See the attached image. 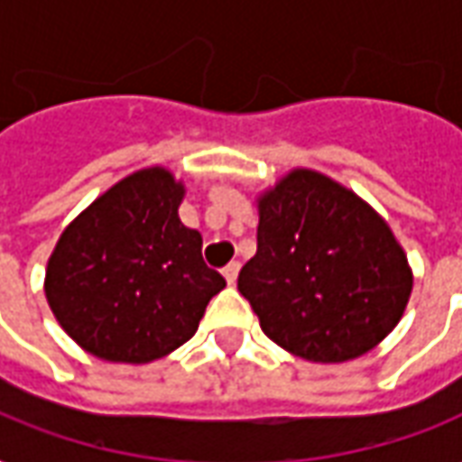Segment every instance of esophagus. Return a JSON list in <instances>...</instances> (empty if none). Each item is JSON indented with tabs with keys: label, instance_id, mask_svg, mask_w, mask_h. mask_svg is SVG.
Listing matches in <instances>:
<instances>
[{
	"label": "esophagus",
	"instance_id": "obj_1",
	"mask_svg": "<svg viewBox=\"0 0 462 462\" xmlns=\"http://www.w3.org/2000/svg\"><path fill=\"white\" fill-rule=\"evenodd\" d=\"M237 273H240V263H230L225 270H222V275H225V280H227V285H235Z\"/></svg>",
	"mask_w": 462,
	"mask_h": 462
}]
</instances>
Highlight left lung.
<instances>
[{"label": "left lung", "mask_w": 462, "mask_h": 462, "mask_svg": "<svg viewBox=\"0 0 462 462\" xmlns=\"http://www.w3.org/2000/svg\"><path fill=\"white\" fill-rule=\"evenodd\" d=\"M257 253L237 277L263 332L310 363H345L398 325L412 270L353 189L298 167L257 198Z\"/></svg>", "instance_id": "1"}]
</instances>
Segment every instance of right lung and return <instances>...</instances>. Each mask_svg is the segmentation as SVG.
<instances>
[{
    "label": "right lung",
    "mask_w": 462,
    "mask_h": 462,
    "mask_svg": "<svg viewBox=\"0 0 462 462\" xmlns=\"http://www.w3.org/2000/svg\"><path fill=\"white\" fill-rule=\"evenodd\" d=\"M185 185L147 167L74 217L47 263L44 295L89 355L144 365L185 345L225 277L202 260V235L180 222Z\"/></svg>",
    "instance_id": "1"
}]
</instances>
